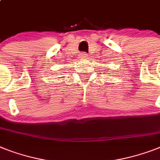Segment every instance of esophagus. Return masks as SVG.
I'll use <instances>...</instances> for the list:
<instances>
[{
    "instance_id": "obj_1",
    "label": "esophagus",
    "mask_w": 160,
    "mask_h": 160,
    "mask_svg": "<svg viewBox=\"0 0 160 160\" xmlns=\"http://www.w3.org/2000/svg\"><path fill=\"white\" fill-rule=\"evenodd\" d=\"M81 59H87V58H89V55L87 54L86 52H82L80 54V57Z\"/></svg>"
}]
</instances>
